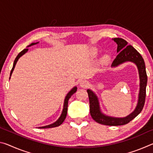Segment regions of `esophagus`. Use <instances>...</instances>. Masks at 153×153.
I'll return each mask as SVG.
<instances>
[{
    "mask_svg": "<svg viewBox=\"0 0 153 153\" xmlns=\"http://www.w3.org/2000/svg\"><path fill=\"white\" fill-rule=\"evenodd\" d=\"M88 85V82L86 80H82L81 82H79V86L82 88H86Z\"/></svg>",
    "mask_w": 153,
    "mask_h": 153,
    "instance_id": "esophagus-1",
    "label": "esophagus"
}]
</instances>
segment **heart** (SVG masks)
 Returning <instances> with one entry per match:
<instances>
[{"mask_svg":"<svg viewBox=\"0 0 153 153\" xmlns=\"http://www.w3.org/2000/svg\"><path fill=\"white\" fill-rule=\"evenodd\" d=\"M110 60L109 56H108L107 55H103L101 58L100 59V64L102 65H105L107 64L108 63V61Z\"/></svg>","mask_w":153,"mask_h":153,"instance_id":"1","label":"heart"}]
</instances>
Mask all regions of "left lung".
<instances>
[{
  "label": "left lung",
  "instance_id": "obj_1",
  "mask_svg": "<svg viewBox=\"0 0 153 153\" xmlns=\"http://www.w3.org/2000/svg\"><path fill=\"white\" fill-rule=\"evenodd\" d=\"M117 45V56L114 59L111 67H116L126 62H132L138 70L140 78V90L137 105L132 113L124 117H115L105 115L102 112L98 97L92 90L88 89L90 102V112L91 117L96 122L105 126L125 125L135 118L141 112L144 105L146 98V88L147 85V75L144 59L132 46L128 45L127 41L120 38H113Z\"/></svg>",
  "mask_w": 153,
  "mask_h": 153
}]
</instances>
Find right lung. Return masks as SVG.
I'll list each match as a JSON object with an SVG mask.
<instances>
[{
	"instance_id": "1",
	"label": "right lung",
	"mask_w": 153,
	"mask_h": 153,
	"mask_svg": "<svg viewBox=\"0 0 153 153\" xmlns=\"http://www.w3.org/2000/svg\"><path fill=\"white\" fill-rule=\"evenodd\" d=\"M39 43V42H32L31 43L30 45H28L27 47H30L31 46H33V45H37V44ZM28 51V48H25L23 50L22 52H20V53L18 54V55L17 56V57L15 58V61H14V63H13V68L11 71V74H10V77H9V79L11 78V76L12 75L13 71L14 69H15V65H16L17 61L19 60V59L21 57V56H23ZM77 91V87L75 86L73 88H72L70 91H69L68 93H67V94L66 95L65 98V100H64V105H63V111H62V113L61 114V116L59 117V118L57 120H56L55 122H54L53 123H51L50 125H48V126H42V127H38V128H42V129H45V128H55V127H57L59 126L62 124V123L63 122L64 120H65L66 118V116H67V107H68V101H69V99L71 98V97L72 95H73L75 92Z\"/></svg>"
}]
</instances>
